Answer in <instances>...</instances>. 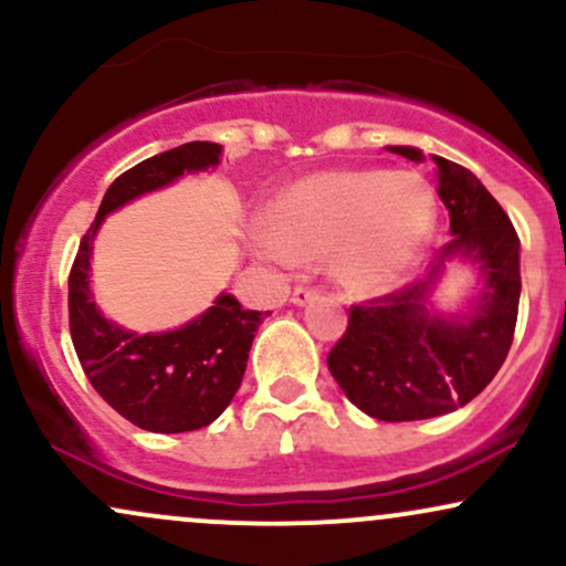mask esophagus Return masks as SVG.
Here are the masks:
<instances>
[{
    "instance_id": "34e87169",
    "label": "esophagus",
    "mask_w": 566,
    "mask_h": 566,
    "mask_svg": "<svg viewBox=\"0 0 566 566\" xmlns=\"http://www.w3.org/2000/svg\"><path fill=\"white\" fill-rule=\"evenodd\" d=\"M319 295L314 287H308V284H297L295 290H292V303L295 305H305L308 301H314V297Z\"/></svg>"
}]
</instances>
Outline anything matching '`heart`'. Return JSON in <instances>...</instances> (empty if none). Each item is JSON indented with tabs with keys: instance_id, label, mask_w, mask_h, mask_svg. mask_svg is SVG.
Listing matches in <instances>:
<instances>
[{
	"instance_id": "b5f03b06",
	"label": "heart",
	"mask_w": 566,
	"mask_h": 566,
	"mask_svg": "<svg viewBox=\"0 0 566 566\" xmlns=\"http://www.w3.org/2000/svg\"><path fill=\"white\" fill-rule=\"evenodd\" d=\"M433 220L437 197L423 175L329 170L284 188L252 244L276 263L329 261L343 287L375 292L405 276Z\"/></svg>"
}]
</instances>
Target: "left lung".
Masks as SVG:
<instances>
[{
    "label": "left lung",
    "instance_id": "1",
    "mask_svg": "<svg viewBox=\"0 0 566 566\" xmlns=\"http://www.w3.org/2000/svg\"><path fill=\"white\" fill-rule=\"evenodd\" d=\"M391 151L423 161L418 148ZM431 161L452 239L437 252L426 282L350 305L346 333L327 354L343 394L386 423L437 418L469 405L503 367L516 329L522 274L511 218L471 170L444 157ZM450 254L471 256L488 279L485 295L463 321L424 311L427 287Z\"/></svg>",
    "mask_w": 566,
    "mask_h": 566
}]
</instances>
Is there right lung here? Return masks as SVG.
Returning <instances> with one entry per match:
<instances>
[{
    "mask_svg": "<svg viewBox=\"0 0 566 566\" xmlns=\"http://www.w3.org/2000/svg\"><path fill=\"white\" fill-rule=\"evenodd\" d=\"M218 157V143L193 140L122 172L108 186L71 265L69 329L80 365L95 391L143 431L184 433L210 426L242 386L250 346L269 311L242 308L237 297L220 295L199 319L172 333H127L103 319L90 295L93 239L116 207L184 172L207 170Z\"/></svg>",
    "mask_w": 566,
    "mask_h": 566,
    "instance_id": "add662e5",
    "label": "right lung"
}]
</instances>
